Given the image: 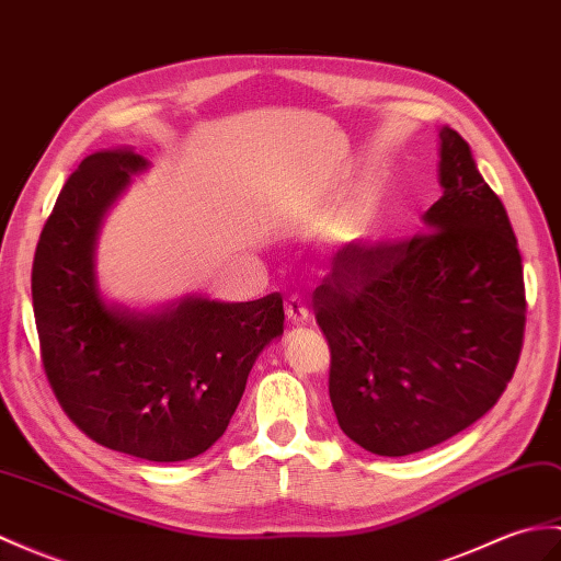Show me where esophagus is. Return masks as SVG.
<instances>
[{"label":"esophagus","instance_id":"34e87169","mask_svg":"<svg viewBox=\"0 0 561 561\" xmlns=\"http://www.w3.org/2000/svg\"><path fill=\"white\" fill-rule=\"evenodd\" d=\"M286 318H289L294 328H301V324L308 322V306L301 296H291L286 301Z\"/></svg>","mask_w":561,"mask_h":561}]
</instances>
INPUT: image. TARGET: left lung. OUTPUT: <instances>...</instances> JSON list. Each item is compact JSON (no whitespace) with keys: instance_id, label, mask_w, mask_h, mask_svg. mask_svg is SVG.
I'll use <instances>...</instances> for the list:
<instances>
[{"instance_id":"1","label":"left lung","mask_w":561,"mask_h":561,"mask_svg":"<svg viewBox=\"0 0 561 561\" xmlns=\"http://www.w3.org/2000/svg\"><path fill=\"white\" fill-rule=\"evenodd\" d=\"M439 140L442 198L425 233L344 245L312 291L336 421L377 457L430 449L483 419L524 346L512 221L468 142L447 126Z\"/></svg>"}]
</instances>
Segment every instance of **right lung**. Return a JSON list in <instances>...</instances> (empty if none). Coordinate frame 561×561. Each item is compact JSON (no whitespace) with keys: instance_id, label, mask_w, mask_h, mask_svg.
Masks as SVG:
<instances>
[{"instance_id":"right-lung-1","label":"right lung","mask_w":561,"mask_h":561,"mask_svg":"<svg viewBox=\"0 0 561 561\" xmlns=\"http://www.w3.org/2000/svg\"><path fill=\"white\" fill-rule=\"evenodd\" d=\"M142 167L131 148L81 160L43 227L31 289L43 368L64 413L102 447L172 463L225 435L257 354L284 332V304L279 294L188 298L162 316L104 306L95 233L128 172Z\"/></svg>"}]
</instances>
